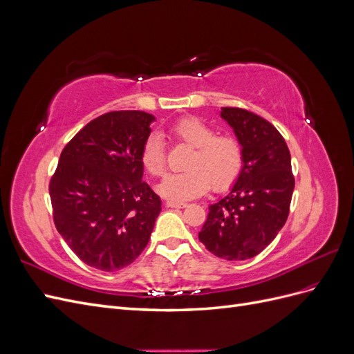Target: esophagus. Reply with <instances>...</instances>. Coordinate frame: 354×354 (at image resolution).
<instances>
[{"label": "esophagus", "mask_w": 354, "mask_h": 354, "mask_svg": "<svg viewBox=\"0 0 354 354\" xmlns=\"http://www.w3.org/2000/svg\"><path fill=\"white\" fill-rule=\"evenodd\" d=\"M165 205L168 208H185L186 203L185 202H177V201H167Z\"/></svg>", "instance_id": "1"}]
</instances>
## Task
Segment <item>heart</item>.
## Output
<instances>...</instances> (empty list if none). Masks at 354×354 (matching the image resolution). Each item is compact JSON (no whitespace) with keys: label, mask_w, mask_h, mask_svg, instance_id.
Listing matches in <instances>:
<instances>
[{"label":"heart","mask_w":354,"mask_h":354,"mask_svg":"<svg viewBox=\"0 0 354 354\" xmlns=\"http://www.w3.org/2000/svg\"><path fill=\"white\" fill-rule=\"evenodd\" d=\"M176 142L194 147L185 164V173L171 174L159 185L164 198L186 201L214 192L227 190L241 176L245 165L243 146L236 137L218 134L198 118H183L169 128ZM142 164L149 176L162 177L167 169V152L162 137L152 134L142 147Z\"/></svg>","instance_id":"heart-1"}]
</instances>
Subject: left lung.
Segmentation results:
<instances>
[{
  "mask_svg": "<svg viewBox=\"0 0 354 354\" xmlns=\"http://www.w3.org/2000/svg\"><path fill=\"white\" fill-rule=\"evenodd\" d=\"M221 118L243 146L245 165L229 194L209 207L199 241L220 259L248 260L288 218L295 186L291 155L282 134L264 118L241 108H223Z\"/></svg>",
  "mask_w": 354,
  "mask_h": 354,
  "instance_id": "1",
  "label": "left lung"
}]
</instances>
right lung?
Segmentation results:
<instances>
[{"instance_id":"add662e5","label":"right lung","mask_w":354,"mask_h":354,"mask_svg":"<svg viewBox=\"0 0 354 354\" xmlns=\"http://www.w3.org/2000/svg\"><path fill=\"white\" fill-rule=\"evenodd\" d=\"M153 120L142 111L100 115L65 146L50 178L56 229L94 269H124L151 239L160 198L142 180L140 155Z\"/></svg>"}]
</instances>
